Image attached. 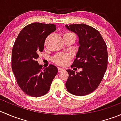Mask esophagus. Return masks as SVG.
Wrapping results in <instances>:
<instances>
[{"mask_svg": "<svg viewBox=\"0 0 121 121\" xmlns=\"http://www.w3.org/2000/svg\"><path fill=\"white\" fill-rule=\"evenodd\" d=\"M64 70H65V69H64V68H58V72H59V73H60V72H62V71H64Z\"/></svg>", "mask_w": 121, "mask_h": 121, "instance_id": "obj_1", "label": "esophagus"}]
</instances>
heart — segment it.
Returning a JSON list of instances; mask_svg holds the SVG:
<instances>
[{
    "label": "heart",
    "instance_id": "obj_1",
    "mask_svg": "<svg viewBox=\"0 0 121 121\" xmlns=\"http://www.w3.org/2000/svg\"><path fill=\"white\" fill-rule=\"evenodd\" d=\"M71 33H68L65 34V35H70ZM71 56L69 54L63 53H60L56 55L53 58V61L56 64L58 65H61V66H64L68 63V61L70 60Z\"/></svg>",
    "mask_w": 121,
    "mask_h": 121
}]
</instances>
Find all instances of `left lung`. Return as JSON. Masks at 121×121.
<instances>
[{
    "instance_id": "left-lung-1",
    "label": "left lung",
    "mask_w": 121,
    "mask_h": 121,
    "mask_svg": "<svg viewBox=\"0 0 121 121\" xmlns=\"http://www.w3.org/2000/svg\"><path fill=\"white\" fill-rule=\"evenodd\" d=\"M65 26L78 37V50L71 66L82 68L77 73L67 70L65 86L71 94L86 95L97 88L104 76L108 64L107 45L99 32L91 26L85 24Z\"/></svg>"
}]
</instances>
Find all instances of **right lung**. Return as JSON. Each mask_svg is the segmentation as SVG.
Instances as JSON below:
<instances>
[{
    "instance_id": "add662e5",
    "label": "right lung",
    "mask_w": 121,
    "mask_h": 121,
    "mask_svg": "<svg viewBox=\"0 0 121 121\" xmlns=\"http://www.w3.org/2000/svg\"><path fill=\"white\" fill-rule=\"evenodd\" d=\"M56 30L53 24L31 23L23 28L14 42L12 70L19 86L28 95L40 97L46 94L58 73L55 65L42 68L37 61L39 53L44 50L45 40Z\"/></svg>"
}]
</instances>
